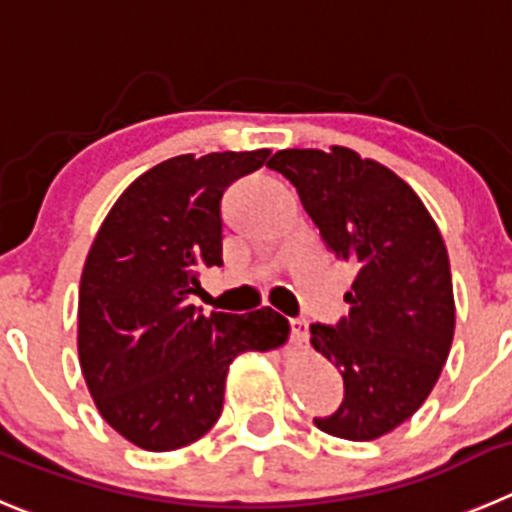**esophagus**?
<instances>
[{
    "instance_id": "esophagus-1",
    "label": "esophagus",
    "mask_w": 512,
    "mask_h": 512,
    "mask_svg": "<svg viewBox=\"0 0 512 512\" xmlns=\"http://www.w3.org/2000/svg\"><path fill=\"white\" fill-rule=\"evenodd\" d=\"M290 341H293L295 346H303V343H308V323H305L303 318H295V321H290Z\"/></svg>"
}]
</instances>
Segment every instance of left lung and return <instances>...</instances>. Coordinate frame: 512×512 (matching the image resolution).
Masks as SVG:
<instances>
[{
	"mask_svg": "<svg viewBox=\"0 0 512 512\" xmlns=\"http://www.w3.org/2000/svg\"><path fill=\"white\" fill-rule=\"evenodd\" d=\"M298 189L328 250L358 275L336 326L310 343L343 376V401L315 427L369 442L424 404L450 356L455 298L447 247L412 186L356 151L285 148L267 161Z\"/></svg>",
	"mask_w": 512,
	"mask_h": 512,
	"instance_id": "1",
	"label": "left lung"
}]
</instances>
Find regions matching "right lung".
Returning <instances> with one entry per match:
<instances>
[{
  "mask_svg": "<svg viewBox=\"0 0 512 512\" xmlns=\"http://www.w3.org/2000/svg\"><path fill=\"white\" fill-rule=\"evenodd\" d=\"M270 151L174 156L123 191L80 278L78 353L100 417L148 452L197 442L222 414L229 364L288 341L272 308L191 305L199 270L222 265V194Z\"/></svg>",
  "mask_w": 512,
  "mask_h": 512,
  "instance_id": "1",
  "label": "right lung"
}]
</instances>
